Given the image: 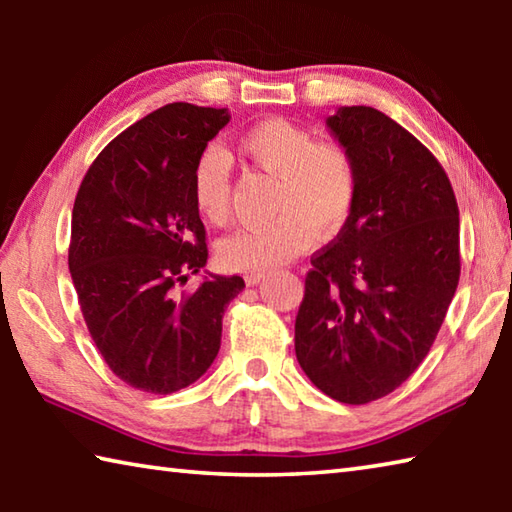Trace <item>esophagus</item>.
Wrapping results in <instances>:
<instances>
[{
	"instance_id": "esophagus-1",
	"label": "esophagus",
	"mask_w": 512,
	"mask_h": 512,
	"mask_svg": "<svg viewBox=\"0 0 512 512\" xmlns=\"http://www.w3.org/2000/svg\"><path fill=\"white\" fill-rule=\"evenodd\" d=\"M264 271H250V273H246V282L250 284V287H253V284H259L264 280Z\"/></svg>"
}]
</instances>
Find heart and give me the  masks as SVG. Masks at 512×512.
Returning <instances> with one entry per match:
<instances>
[{
    "mask_svg": "<svg viewBox=\"0 0 512 512\" xmlns=\"http://www.w3.org/2000/svg\"><path fill=\"white\" fill-rule=\"evenodd\" d=\"M237 149L253 169L275 180L271 214L259 228L225 237L219 259L232 271H264L300 255L318 237L345 228L359 196V169L339 140H316L309 128L273 117L239 135ZM192 198L207 223L223 225L232 210V173L219 149H205L192 167Z\"/></svg>",
    "mask_w": 512,
    "mask_h": 512,
    "instance_id": "b5f03b06",
    "label": "heart"
}]
</instances>
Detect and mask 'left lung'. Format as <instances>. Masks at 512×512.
Returning <instances> with one entry per match:
<instances>
[{
  "label": "left lung",
  "instance_id": "8db88e82",
  "mask_svg": "<svg viewBox=\"0 0 512 512\" xmlns=\"http://www.w3.org/2000/svg\"><path fill=\"white\" fill-rule=\"evenodd\" d=\"M327 126L354 155L359 196L345 228L311 257L296 316V357L332 400L393 393L427 357L458 277V203L443 164L370 106Z\"/></svg>",
  "mask_w": 512,
  "mask_h": 512
}]
</instances>
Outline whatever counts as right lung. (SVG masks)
I'll use <instances>...</instances> for the list:
<instances>
[{"mask_svg": "<svg viewBox=\"0 0 512 512\" xmlns=\"http://www.w3.org/2000/svg\"><path fill=\"white\" fill-rule=\"evenodd\" d=\"M225 110L169 103L119 133L76 194L69 271L108 368L137 391L167 395L203 375L221 348L239 275L178 291L207 262L192 167L228 124Z\"/></svg>", "mask_w": 512, "mask_h": 512, "instance_id": "1", "label": "right lung"}]
</instances>
